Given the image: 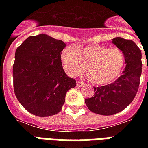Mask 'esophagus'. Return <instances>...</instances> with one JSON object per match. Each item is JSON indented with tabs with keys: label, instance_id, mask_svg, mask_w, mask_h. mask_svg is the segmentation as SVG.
<instances>
[{
	"label": "esophagus",
	"instance_id": "1",
	"mask_svg": "<svg viewBox=\"0 0 148 148\" xmlns=\"http://www.w3.org/2000/svg\"><path fill=\"white\" fill-rule=\"evenodd\" d=\"M84 85V84L83 82H81V81H77V88H81V87H82Z\"/></svg>",
	"mask_w": 148,
	"mask_h": 148
}]
</instances>
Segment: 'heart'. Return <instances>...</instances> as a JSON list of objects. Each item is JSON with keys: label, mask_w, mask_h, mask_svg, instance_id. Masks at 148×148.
<instances>
[{"label": "heart", "mask_w": 148, "mask_h": 148, "mask_svg": "<svg viewBox=\"0 0 148 148\" xmlns=\"http://www.w3.org/2000/svg\"><path fill=\"white\" fill-rule=\"evenodd\" d=\"M60 59L65 71L71 76L82 74L86 69L87 78L95 85L103 86L114 81L125 64V56L119 48L90 45L84 48L67 47Z\"/></svg>", "instance_id": "b5f03b06"}]
</instances>
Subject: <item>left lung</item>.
I'll return each mask as SVG.
<instances>
[{
    "mask_svg": "<svg viewBox=\"0 0 148 148\" xmlns=\"http://www.w3.org/2000/svg\"><path fill=\"white\" fill-rule=\"evenodd\" d=\"M112 43L124 52L126 67L116 81L94 88V97L85 99L90 111L106 116L121 112L132 102L139 88L142 67L141 51L133 40L117 37Z\"/></svg>",
    "mask_w": 148,
    "mask_h": 148,
    "instance_id": "8db88e82",
    "label": "left lung"
}]
</instances>
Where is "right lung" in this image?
I'll list each match as a JSON object with an SVG mask.
<instances>
[{
    "label": "right lung",
    "mask_w": 148,
    "mask_h": 148,
    "mask_svg": "<svg viewBox=\"0 0 148 148\" xmlns=\"http://www.w3.org/2000/svg\"><path fill=\"white\" fill-rule=\"evenodd\" d=\"M62 40L40 34L27 38L15 52L14 89L17 100L28 112L49 117L62 109L66 94L76 81L63 69Z\"/></svg>",
    "instance_id": "right-lung-1"
}]
</instances>
